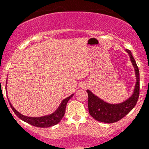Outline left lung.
I'll use <instances>...</instances> for the list:
<instances>
[{"label": "left lung", "instance_id": "left-lung-1", "mask_svg": "<svg viewBox=\"0 0 149 149\" xmlns=\"http://www.w3.org/2000/svg\"><path fill=\"white\" fill-rule=\"evenodd\" d=\"M129 54L132 63L135 68L136 75V84L134 91L131 97L126 101L120 104H112L107 103L92 94L91 91L86 90L88 93V107L91 116L97 121L106 123H113L120 120L134 108L139 97L140 91V75L139 67L133 57L131 52L126 49Z\"/></svg>", "mask_w": 149, "mask_h": 149}]
</instances>
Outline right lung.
<instances>
[{
    "instance_id": "right-lung-1",
    "label": "right lung",
    "mask_w": 149,
    "mask_h": 149,
    "mask_svg": "<svg viewBox=\"0 0 149 149\" xmlns=\"http://www.w3.org/2000/svg\"><path fill=\"white\" fill-rule=\"evenodd\" d=\"M73 96V94H72V95H70V97H67L65 100H63L61 105L58 107V108L57 109V110L55 111V112H53V113L50 114V115H49L40 117V118H31V117H26L22 115V114L19 113L18 111H16V109H15V108L13 107L12 106L11 104L10 103L9 100H8V102H9L10 106V107H11L12 110H13V112L17 115L18 118H20L21 120L26 122V123H29V124L31 125L36 126V127H48L55 125L58 124L59 122H61L62 118H63L64 115H65L66 104H67L69 100H70Z\"/></svg>"
}]
</instances>
